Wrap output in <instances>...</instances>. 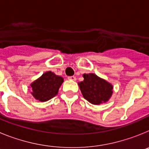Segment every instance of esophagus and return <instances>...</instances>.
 <instances>
[{
	"mask_svg": "<svg viewBox=\"0 0 149 149\" xmlns=\"http://www.w3.org/2000/svg\"><path fill=\"white\" fill-rule=\"evenodd\" d=\"M68 80H72V81H76V77L74 76H71V77H68Z\"/></svg>",
	"mask_w": 149,
	"mask_h": 149,
	"instance_id": "esophagus-1",
	"label": "esophagus"
}]
</instances>
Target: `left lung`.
<instances>
[{"label":"left lung","mask_w":149,"mask_h":149,"mask_svg":"<svg viewBox=\"0 0 149 149\" xmlns=\"http://www.w3.org/2000/svg\"><path fill=\"white\" fill-rule=\"evenodd\" d=\"M84 81L78 83L84 98L95 105L106 103L111 98L113 86L95 74H84Z\"/></svg>","instance_id":"left-lung-1"}]
</instances>
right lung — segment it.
I'll list each match as a JSON object with an SVG mask.
<instances>
[{"instance_id":"right-lung-1","label":"right lung","mask_w":149,"mask_h":149,"mask_svg":"<svg viewBox=\"0 0 149 149\" xmlns=\"http://www.w3.org/2000/svg\"><path fill=\"white\" fill-rule=\"evenodd\" d=\"M64 80L54 72H46L30 84L31 94L36 100L45 102L54 98L58 93L59 89Z\"/></svg>"}]
</instances>
